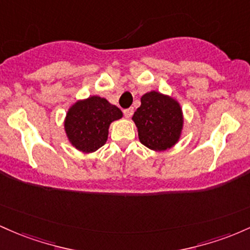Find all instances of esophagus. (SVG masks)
Wrapping results in <instances>:
<instances>
[{
  "label": "esophagus",
  "mask_w": 250,
  "mask_h": 250,
  "mask_svg": "<svg viewBox=\"0 0 250 250\" xmlns=\"http://www.w3.org/2000/svg\"><path fill=\"white\" fill-rule=\"evenodd\" d=\"M133 114V108L130 107V108H126V110H124V116L126 118H131L132 117Z\"/></svg>",
  "instance_id": "esophagus-1"
}]
</instances>
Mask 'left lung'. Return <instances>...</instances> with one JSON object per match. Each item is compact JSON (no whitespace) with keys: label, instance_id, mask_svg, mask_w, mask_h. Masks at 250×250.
Here are the masks:
<instances>
[{"label":"left lung","instance_id":"left-lung-1","mask_svg":"<svg viewBox=\"0 0 250 250\" xmlns=\"http://www.w3.org/2000/svg\"><path fill=\"white\" fill-rule=\"evenodd\" d=\"M142 105L132 120L140 143L152 151H167L181 139L184 126L183 111L176 98L151 91L142 95Z\"/></svg>","mask_w":250,"mask_h":250}]
</instances>
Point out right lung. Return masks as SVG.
Listing matches in <instances>:
<instances>
[{"label":"right lung","instance_id":"right-lung-1","mask_svg":"<svg viewBox=\"0 0 250 250\" xmlns=\"http://www.w3.org/2000/svg\"><path fill=\"white\" fill-rule=\"evenodd\" d=\"M122 118L123 112L116 105L92 95L71 105L64 117V132L73 147L92 153L106 143L111 123Z\"/></svg>","mask_w":250,"mask_h":250}]
</instances>
